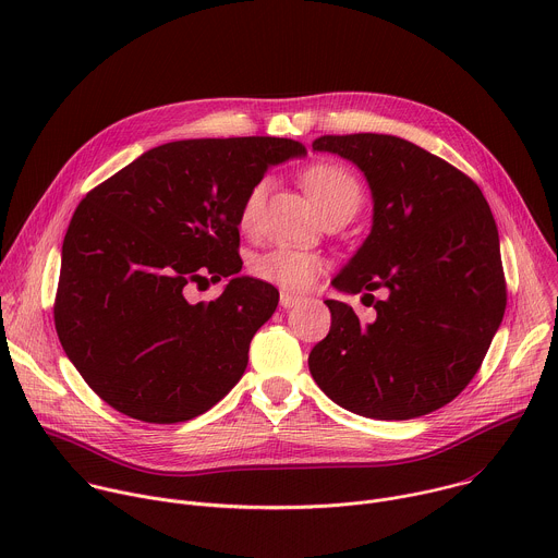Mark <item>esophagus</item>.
Here are the masks:
<instances>
[{
  "label": "esophagus",
  "mask_w": 558,
  "mask_h": 558,
  "mask_svg": "<svg viewBox=\"0 0 558 558\" xmlns=\"http://www.w3.org/2000/svg\"><path fill=\"white\" fill-rule=\"evenodd\" d=\"M300 300H302L300 295H293V293H289V291H282V293H280V304H282L284 308L295 306Z\"/></svg>",
  "instance_id": "34e87169"
}]
</instances>
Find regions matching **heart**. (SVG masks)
Instances as JSON below:
<instances>
[{"label":"heart","instance_id":"1","mask_svg":"<svg viewBox=\"0 0 558 558\" xmlns=\"http://www.w3.org/2000/svg\"><path fill=\"white\" fill-rule=\"evenodd\" d=\"M304 185L315 201L317 209L329 214L331 209L338 207H360L362 201V187L357 179L331 163H317L306 170L304 174ZM269 192V179H260L245 196L243 207H241V227L243 229H254L258 222V216L263 211L265 198ZM329 269V260L308 250H295V247H271L263 254H258L252 260V271L256 278L278 284L282 289H293V291H304L313 287L325 271Z\"/></svg>","mask_w":558,"mask_h":558}]
</instances>
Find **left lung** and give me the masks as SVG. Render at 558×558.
Listing matches in <instances>:
<instances>
[{
    "label": "left lung",
    "instance_id": "8db88e82",
    "mask_svg": "<svg viewBox=\"0 0 558 558\" xmlns=\"http://www.w3.org/2000/svg\"><path fill=\"white\" fill-rule=\"evenodd\" d=\"M355 163L371 187L373 227L333 278L371 298L377 315L327 300L329 336L308 371L336 404L373 420L428 415L470 384L504 320L506 278L493 211L472 179L424 147L390 134L313 141ZM387 289L384 301L372 291Z\"/></svg>",
    "mask_w": 558,
    "mask_h": 558
}]
</instances>
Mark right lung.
<instances>
[{"label":"right lung","instance_id":"obj_1","mask_svg":"<svg viewBox=\"0 0 558 558\" xmlns=\"http://www.w3.org/2000/svg\"><path fill=\"white\" fill-rule=\"evenodd\" d=\"M276 136L158 145L78 203L61 247L54 327L114 411L147 424L203 415L243 377L278 289L238 276L241 207L271 166L304 156ZM229 277L211 303L186 289Z\"/></svg>","mask_w":558,"mask_h":558}]
</instances>
